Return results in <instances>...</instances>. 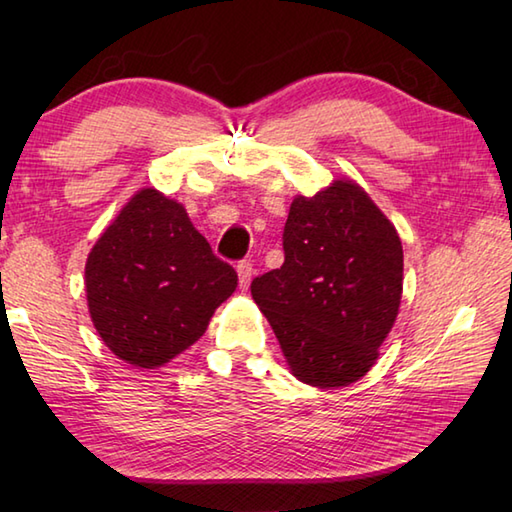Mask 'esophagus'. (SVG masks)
<instances>
[{
	"label": "esophagus",
	"mask_w": 512,
	"mask_h": 512,
	"mask_svg": "<svg viewBox=\"0 0 512 512\" xmlns=\"http://www.w3.org/2000/svg\"><path fill=\"white\" fill-rule=\"evenodd\" d=\"M237 277H239V286L248 288L250 279H253V262H250V259H242V262L237 264Z\"/></svg>",
	"instance_id": "34e87169"
}]
</instances>
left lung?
<instances>
[{
	"mask_svg": "<svg viewBox=\"0 0 512 512\" xmlns=\"http://www.w3.org/2000/svg\"><path fill=\"white\" fill-rule=\"evenodd\" d=\"M284 266L255 277L266 314L301 383L330 389L365 376L394 328L402 244L383 211L352 180L297 195L284 226Z\"/></svg>",
	"mask_w": 512,
	"mask_h": 512,
	"instance_id": "8db88e82",
	"label": "left lung"
}]
</instances>
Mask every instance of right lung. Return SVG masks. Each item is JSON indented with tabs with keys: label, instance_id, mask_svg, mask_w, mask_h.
Masks as SVG:
<instances>
[{
	"label": "right lung",
	"instance_id": "1",
	"mask_svg": "<svg viewBox=\"0 0 512 512\" xmlns=\"http://www.w3.org/2000/svg\"><path fill=\"white\" fill-rule=\"evenodd\" d=\"M237 273L213 255L184 206L138 191L105 228L85 264L96 332L121 361L156 369L206 332Z\"/></svg>",
	"mask_w": 512,
	"mask_h": 512
}]
</instances>
